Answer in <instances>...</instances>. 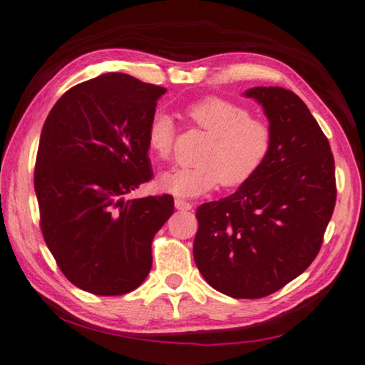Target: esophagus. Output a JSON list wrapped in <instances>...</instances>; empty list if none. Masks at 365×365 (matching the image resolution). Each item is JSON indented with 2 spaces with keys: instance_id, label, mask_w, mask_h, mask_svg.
Returning a JSON list of instances; mask_svg holds the SVG:
<instances>
[{
  "instance_id": "esophagus-1",
  "label": "esophagus",
  "mask_w": 365,
  "mask_h": 365,
  "mask_svg": "<svg viewBox=\"0 0 365 365\" xmlns=\"http://www.w3.org/2000/svg\"><path fill=\"white\" fill-rule=\"evenodd\" d=\"M173 205H175V207H177V210L178 211H190V210H192V205H190L188 203V201H185V200H175V201H173Z\"/></svg>"
}]
</instances>
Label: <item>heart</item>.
<instances>
[{"mask_svg": "<svg viewBox=\"0 0 365 365\" xmlns=\"http://www.w3.org/2000/svg\"><path fill=\"white\" fill-rule=\"evenodd\" d=\"M188 120L210 135L198 155L200 164L175 167L158 178L159 190L180 198L206 195L219 183L237 188L257 175L271 151V130L250 117L239 103L221 97H206L187 108ZM148 149L167 159L173 146V121L155 113L148 126Z\"/></svg>", "mask_w": 365, "mask_h": 365, "instance_id": "1", "label": "heart"}]
</instances>
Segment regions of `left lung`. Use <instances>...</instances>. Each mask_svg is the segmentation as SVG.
Returning a JSON list of instances; mask_svg holds the SVG:
<instances>
[{
    "mask_svg": "<svg viewBox=\"0 0 365 365\" xmlns=\"http://www.w3.org/2000/svg\"><path fill=\"white\" fill-rule=\"evenodd\" d=\"M273 141L252 180L196 210L193 258L207 284L234 299L269 296L302 274L320 252L336 203L327 136L299 96L252 88Z\"/></svg>",
    "mask_w": 365,
    "mask_h": 365,
    "instance_id": "obj_1",
    "label": "left lung"
}]
</instances>
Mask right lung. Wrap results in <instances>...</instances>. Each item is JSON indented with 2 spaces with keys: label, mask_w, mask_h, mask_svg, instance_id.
Segmentation results:
<instances>
[{
  "label": "right lung",
  "mask_w": 365,
  "mask_h": 365,
  "mask_svg": "<svg viewBox=\"0 0 365 365\" xmlns=\"http://www.w3.org/2000/svg\"><path fill=\"white\" fill-rule=\"evenodd\" d=\"M165 91L107 73L66 91L43 123L34 173L40 227L63 274L96 296L146 279L154 235L173 212L170 195L125 200L153 177L148 126Z\"/></svg>",
  "instance_id": "obj_1"
}]
</instances>
